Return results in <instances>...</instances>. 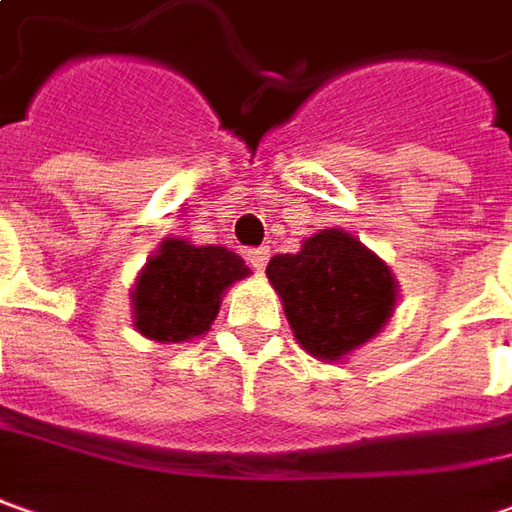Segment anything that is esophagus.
I'll use <instances>...</instances> for the list:
<instances>
[{
	"instance_id": "obj_1",
	"label": "esophagus",
	"mask_w": 512,
	"mask_h": 512,
	"mask_svg": "<svg viewBox=\"0 0 512 512\" xmlns=\"http://www.w3.org/2000/svg\"><path fill=\"white\" fill-rule=\"evenodd\" d=\"M246 263L255 271L266 269L269 263V246H255V249H246Z\"/></svg>"
}]
</instances>
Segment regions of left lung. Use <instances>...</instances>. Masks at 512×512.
<instances>
[{
  "mask_svg": "<svg viewBox=\"0 0 512 512\" xmlns=\"http://www.w3.org/2000/svg\"><path fill=\"white\" fill-rule=\"evenodd\" d=\"M266 274L297 342L328 361L370 342L395 308V280L384 260L342 229L316 232L297 255H274Z\"/></svg>",
  "mask_w": 512,
  "mask_h": 512,
  "instance_id": "obj_1",
  "label": "left lung"
}]
</instances>
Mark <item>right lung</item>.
Wrapping results in <instances>:
<instances>
[{"label": "right lung", "mask_w": 512, "mask_h": 512, "mask_svg": "<svg viewBox=\"0 0 512 512\" xmlns=\"http://www.w3.org/2000/svg\"><path fill=\"white\" fill-rule=\"evenodd\" d=\"M249 269L224 246L170 238L148 260L134 288V328L154 342H184L210 330L224 288Z\"/></svg>", "instance_id": "1"}]
</instances>
